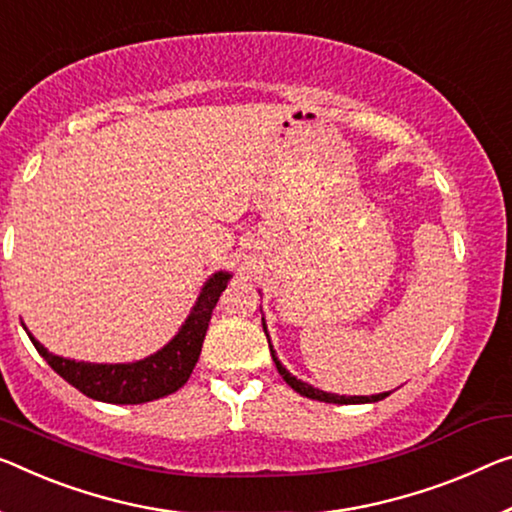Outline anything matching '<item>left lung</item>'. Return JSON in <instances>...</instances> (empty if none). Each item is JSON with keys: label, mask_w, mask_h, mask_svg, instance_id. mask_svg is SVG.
Instances as JSON below:
<instances>
[{"label": "left lung", "mask_w": 512, "mask_h": 512, "mask_svg": "<svg viewBox=\"0 0 512 512\" xmlns=\"http://www.w3.org/2000/svg\"><path fill=\"white\" fill-rule=\"evenodd\" d=\"M263 329H265V336H267V327H265V318H263ZM270 355L274 359V364H277V371L279 375L286 380V384L290 389H295L300 396H306L311 400H320V403H336V405H359V403H377V400L387 398L391 391L387 393H377V396H336V393H327V391H320L316 387H311V384H306L302 380H297L295 375H290L286 368H283L281 361L277 359V352H274V348L270 345Z\"/></svg>", "instance_id": "1"}]
</instances>
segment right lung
Returning <instances> with one entry per match:
<instances>
[{"instance_id": "add662e5", "label": "right lung", "mask_w": 512, "mask_h": 512, "mask_svg": "<svg viewBox=\"0 0 512 512\" xmlns=\"http://www.w3.org/2000/svg\"><path fill=\"white\" fill-rule=\"evenodd\" d=\"M229 279V272L212 274L206 286L201 288L199 300L187 316L185 325L178 329V334L155 355L132 361V364H89V361L57 357L47 352L27 327L25 329L38 355L54 368V373H59L68 384L80 389L84 396L114 405L148 403V400L169 396L190 380L201 355L212 309L217 306L219 295H222Z\"/></svg>"}]
</instances>
